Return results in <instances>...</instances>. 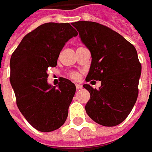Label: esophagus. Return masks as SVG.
I'll return each instance as SVG.
<instances>
[{
  "label": "esophagus",
  "instance_id": "1",
  "mask_svg": "<svg viewBox=\"0 0 152 152\" xmlns=\"http://www.w3.org/2000/svg\"><path fill=\"white\" fill-rule=\"evenodd\" d=\"M76 88L77 89H82V86H81V85H80V84H76Z\"/></svg>",
  "mask_w": 152,
  "mask_h": 152
}]
</instances>
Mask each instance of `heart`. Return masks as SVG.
<instances>
[{
    "label": "heart",
    "mask_w": 152,
    "mask_h": 152,
    "mask_svg": "<svg viewBox=\"0 0 152 152\" xmlns=\"http://www.w3.org/2000/svg\"><path fill=\"white\" fill-rule=\"evenodd\" d=\"M67 76H68V77L69 78H71V79L72 80H77L78 78H79V73L76 72H68V74H67Z\"/></svg>",
    "instance_id": "1"
}]
</instances>
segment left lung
Wrapping results in <instances>:
<instances>
[{
  "label": "left lung",
  "mask_w": 152,
  "mask_h": 152,
  "mask_svg": "<svg viewBox=\"0 0 152 152\" xmlns=\"http://www.w3.org/2000/svg\"><path fill=\"white\" fill-rule=\"evenodd\" d=\"M72 25L92 56L86 80L101 81L99 89L83 86L90 94L86 113L101 125L115 126L127 118L137 101L142 70L137 50L107 26L88 21Z\"/></svg>",
  "instance_id": "obj_1"
}]
</instances>
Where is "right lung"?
Masks as SVG:
<instances>
[{
	"instance_id": "add662e5",
	"label": "right lung",
	"mask_w": 152,
	"mask_h": 152,
	"mask_svg": "<svg viewBox=\"0 0 152 152\" xmlns=\"http://www.w3.org/2000/svg\"><path fill=\"white\" fill-rule=\"evenodd\" d=\"M77 35L70 23H44L26 35L12 53L10 80L16 103L40 132L58 129L66 120L76 86L66 78L60 79L58 88L51 86L47 69L56 66L65 43Z\"/></svg>"
}]
</instances>
